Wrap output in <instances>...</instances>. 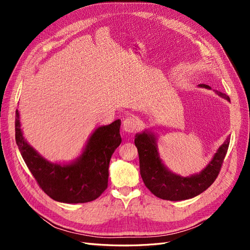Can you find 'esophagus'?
Segmentation results:
<instances>
[{
  "mask_svg": "<svg viewBox=\"0 0 250 250\" xmlns=\"http://www.w3.org/2000/svg\"><path fill=\"white\" fill-rule=\"evenodd\" d=\"M139 123H140V121L137 117H134V116L128 117L124 120V122H123V130L127 133H132L137 130V128L139 127Z\"/></svg>",
  "mask_w": 250,
  "mask_h": 250,
  "instance_id": "obj_1",
  "label": "esophagus"
}]
</instances>
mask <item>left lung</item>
Segmentation results:
<instances>
[{
	"mask_svg": "<svg viewBox=\"0 0 250 250\" xmlns=\"http://www.w3.org/2000/svg\"><path fill=\"white\" fill-rule=\"evenodd\" d=\"M199 87L211 89L207 84ZM214 92L230 102L229 97L219 90ZM230 138L228 137L218 148L207 167L191 176H180L173 173L164 165L157 148V137L149 129L135 134L134 144L140 158V172L144 184L156 197L165 200L180 201L195 197L214 183L220 172L224 157L228 152Z\"/></svg>",
	"mask_w": 250,
	"mask_h": 250,
	"instance_id": "left-lung-1",
	"label": "left lung"
}]
</instances>
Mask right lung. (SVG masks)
Segmentation results:
<instances>
[{
    "instance_id": "right-lung-1",
    "label": "right lung",
    "mask_w": 250,
    "mask_h": 250,
    "mask_svg": "<svg viewBox=\"0 0 250 250\" xmlns=\"http://www.w3.org/2000/svg\"><path fill=\"white\" fill-rule=\"evenodd\" d=\"M120 126L121 120L99 126L73 162L52 163L25 140L20 112L16 111V141L21 157L42 191L52 199L63 203L93 201L105 191L111 155L122 142Z\"/></svg>"
}]
</instances>
